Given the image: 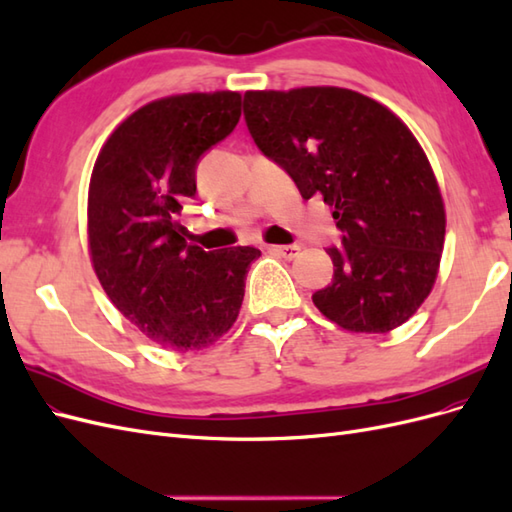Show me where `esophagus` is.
<instances>
[{
	"instance_id": "esophagus-1",
	"label": "esophagus",
	"mask_w": 512,
	"mask_h": 512,
	"mask_svg": "<svg viewBox=\"0 0 512 512\" xmlns=\"http://www.w3.org/2000/svg\"><path fill=\"white\" fill-rule=\"evenodd\" d=\"M269 250H271L273 254H277V256L286 258V260H292V258H297V256H299L301 247H299V245H271Z\"/></svg>"
}]
</instances>
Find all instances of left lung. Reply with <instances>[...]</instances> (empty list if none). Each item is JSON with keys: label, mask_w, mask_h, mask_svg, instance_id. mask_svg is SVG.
I'll return each instance as SVG.
<instances>
[{"label": "left lung", "mask_w": 512, "mask_h": 512, "mask_svg": "<svg viewBox=\"0 0 512 512\" xmlns=\"http://www.w3.org/2000/svg\"><path fill=\"white\" fill-rule=\"evenodd\" d=\"M243 115L301 196L335 209L342 245L329 247L333 282L314 305L354 333L404 324L436 282L446 232L436 175L406 123L342 87L247 91Z\"/></svg>", "instance_id": "obj_1"}]
</instances>
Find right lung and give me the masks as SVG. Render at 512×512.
Returning <instances> with one entry per match:
<instances>
[{"label":"right lung","mask_w":512,"mask_h":512,"mask_svg":"<svg viewBox=\"0 0 512 512\" xmlns=\"http://www.w3.org/2000/svg\"><path fill=\"white\" fill-rule=\"evenodd\" d=\"M241 94H181L138 108L100 149L87 198V239L108 299L151 342L203 350L235 324L260 250L205 252L177 222L196 166L235 130Z\"/></svg>","instance_id":"obj_1"}]
</instances>
